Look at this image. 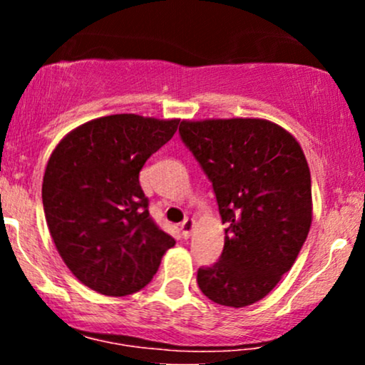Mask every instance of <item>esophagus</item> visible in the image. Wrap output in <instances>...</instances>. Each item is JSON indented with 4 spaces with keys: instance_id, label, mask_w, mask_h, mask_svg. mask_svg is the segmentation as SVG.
Wrapping results in <instances>:
<instances>
[{
    "instance_id": "34e87169",
    "label": "esophagus",
    "mask_w": 365,
    "mask_h": 365,
    "mask_svg": "<svg viewBox=\"0 0 365 365\" xmlns=\"http://www.w3.org/2000/svg\"><path fill=\"white\" fill-rule=\"evenodd\" d=\"M180 230H182L183 238L190 237L192 235V230H194V220H192V217H187V220H183V223L180 225Z\"/></svg>"
}]
</instances>
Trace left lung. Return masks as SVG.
Returning a JSON list of instances; mask_svg holds the SVG:
<instances>
[{"mask_svg": "<svg viewBox=\"0 0 365 365\" xmlns=\"http://www.w3.org/2000/svg\"><path fill=\"white\" fill-rule=\"evenodd\" d=\"M180 137L211 180L225 230L220 261L199 267L212 302L247 307L290 271L312 223L311 171L300 144L269 120H183Z\"/></svg>", "mask_w": 365, "mask_h": 365, "instance_id": "1", "label": "left lung"}]
</instances>
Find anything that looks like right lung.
<instances>
[{"label": "right lung", "instance_id": "right-lung-1", "mask_svg": "<svg viewBox=\"0 0 365 365\" xmlns=\"http://www.w3.org/2000/svg\"><path fill=\"white\" fill-rule=\"evenodd\" d=\"M180 120L110 115L60 140L43 178V206L54 245L78 282L110 297L142 290L175 238L149 215L139 183L144 163Z\"/></svg>", "mask_w": 365, "mask_h": 365}]
</instances>
